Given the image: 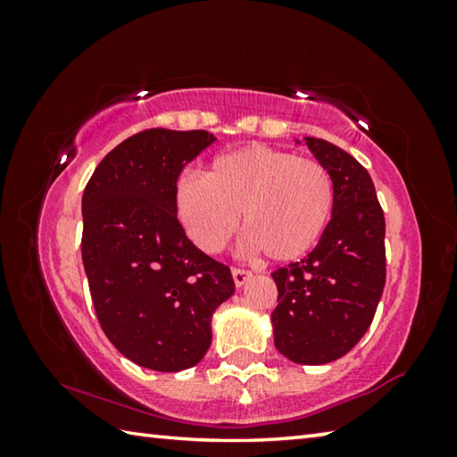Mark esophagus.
I'll list each match as a JSON object with an SVG mask.
<instances>
[{"mask_svg": "<svg viewBox=\"0 0 457 457\" xmlns=\"http://www.w3.org/2000/svg\"><path fill=\"white\" fill-rule=\"evenodd\" d=\"M231 276H234V284L237 286V288H242V286L252 278V274L245 272V270H242V268L231 270Z\"/></svg>", "mask_w": 457, "mask_h": 457, "instance_id": "esophagus-1", "label": "esophagus"}]
</instances>
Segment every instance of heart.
I'll return each mask as SVG.
<instances>
[{"label":"heart","instance_id":"b5f03b06","mask_svg":"<svg viewBox=\"0 0 457 457\" xmlns=\"http://www.w3.org/2000/svg\"><path fill=\"white\" fill-rule=\"evenodd\" d=\"M332 207L335 185L319 161L262 145L221 153L204 177L175 185L177 218L201 250H223L242 213L244 250L278 264L304 258L320 242Z\"/></svg>","mask_w":457,"mask_h":457}]
</instances>
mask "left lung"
Wrapping results in <instances>:
<instances>
[{
	"label": "left lung",
	"instance_id": "obj_1",
	"mask_svg": "<svg viewBox=\"0 0 457 457\" xmlns=\"http://www.w3.org/2000/svg\"><path fill=\"white\" fill-rule=\"evenodd\" d=\"M306 145L335 185V207L304 260L278 268L274 345L298 365L345 357L369 330L385 288V218L367 169L322 138Z\"/></svg>",
	"mask_w": 457,
	"mask_h": 457
}]
</instances>
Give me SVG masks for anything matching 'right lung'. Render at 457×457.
<instances>
[{"instance_id":"right-lung-1","label":"right lung","mask_w":457,"mask_h":457,"mask_svg":"<svg viewBox=\"0 0 457 457\" xmlns=\"http://www.w3.org/2000/svg\"><path fill=\"white\" fill-rule=\"evenodd\" d=\"M213 141L205 130H143L100 161L82 195V264L100 327L122 357L159 373L205 357L215 308L236 290L175 210L177 177Z\"/></svg>"}]
</instances>
